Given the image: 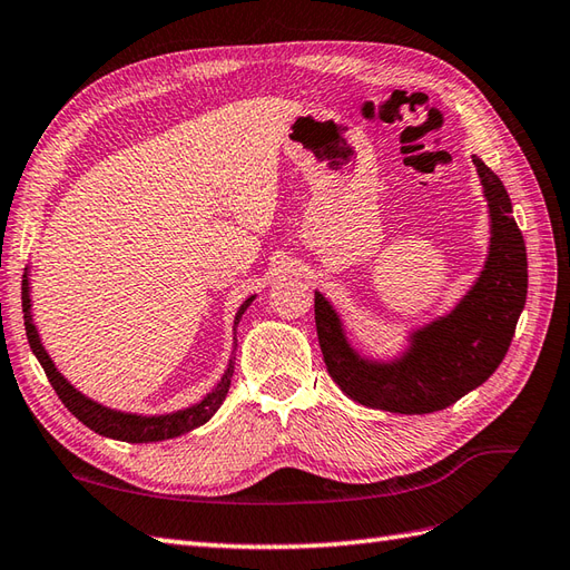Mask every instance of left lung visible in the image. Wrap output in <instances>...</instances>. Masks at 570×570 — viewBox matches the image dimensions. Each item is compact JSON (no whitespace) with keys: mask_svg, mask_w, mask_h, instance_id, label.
I'll list each match as a JSON object with an SVG mask.
<instances>
[{"mask_svg":"<svg viewBox=\"0 0 570 570\" xmlns=\"http://www.w3.org/2000/svg\"><path fill=\"white\" fill-rule=\"evenodd\" d=\"M473 165L491 216L483 272L452 311L407 333L401 354L374 360L354 350L340 313L315 291L327 374L352 401L401 415L434 413L479 389L505 360L527 301V249L502 181L481 157Z\"/></svg>","mask_w":570,"mask_h":570,"instance_id":"1","label":"left lung"}]
</instances>
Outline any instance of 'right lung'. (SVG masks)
Wrapping results in <instances>:
<instances>
[{"label": "right lung", "instance_id": "right-lung-1", "mask_svg": "<svg viewBox=\"0 0 570 570\" xmlns=\"http://www.w3.org/2000/svg\"><path fill=\"white\" fill-rule=\"evenodd\" d=\"M255 301V296H249L240 308L235 313L233 321V330L240 323L243 313L249 308V303ZM21 306H23V325H26V337H29L31 352L36 354V360L41 362L43 372L50 381V386L56 389L58 399L65 403V407L70 413L87 425L89 430H95L101 436H109V440H118V442H130V444H148V442H163V440H175L179 434H187L196 428H202L204 422H208L210 417L216 415V410L223 405L225 395H228L230 389V379H233V368H235V350L228 360V366L220 376V381L210 389L202 401L175 410V413H165V415H140V413H124V410H114L106 407L97 401H91L89 395H85L82 391H77L72 383L65 379L56 362L50 360V354L46 352L41 335H38V327L33 323L31 315V282H29V267L23 272V284H21ZM237 342V340H235ZM237 347V345H235Z\"/></svg>", "mask_w": 570, "mask_h": 570}]
</instances>
